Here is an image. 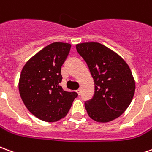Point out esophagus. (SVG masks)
<instances>
[{
  "mask_svg": "<svg viewBox=\"0 0 152 152\" xmlns=\"http://www.w3.org/2000/svg\"><path fill=\"white\" fill-rule=\"evenodd\" d=\"M76 93H77L79 95H80V94H81V90H80V89H77V90H76Z\"/></svg>",
  "mask_w": 152,
  "mask_h": 152,
  "instance_id": "1",
  "label": "esophagus"
}]
</instances>
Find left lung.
Wrapping results in <instances>:
<instances>
[{
	"label": "left lung",
	"instance_id": "obj_1",
	"mask_svg": "<svg viewBox=\"0 0 152 152\" xmlns=\"http://www.w3.org/2000/svg\"><path fill=\"white\" fill-rule=\"evenodd\" d=\"M94 81V95L85 103L89 116L106 123L123 114L134 98L135 81L131 70L113 50L98 42L76 45Z\"/></svg>",
	"mask_w": 152,
	"mask_h": 152
}]
</instances>
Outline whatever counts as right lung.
<instances>
[{"label":"right lung","mask_w":152,"mask_h":152,"mask_svg":"<svg viewBox=\"0 0 152 152\" xmlns=\"http://www.w3.org/2000/svg\"><path fill=\"white\" fill-rule=\"evenodd\" d=\"M71 46L63 42L50 44L31 57L22 69L18 81L21 99L28 111L41 121L61 120L78 96L59 86L63 79L61 66Z\"/></svg>","instance_id":"1"}]
</instances>
